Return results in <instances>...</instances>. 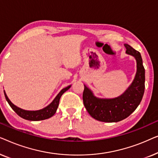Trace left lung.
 Segmentation results:
<instances>
[{"instance_id":"left-lung-1","label":"left lung","mask_w":158,"mask_h":158,"mask_svg":"<svg viewBox=\"0 0 158 158\" xmlns=\"http://www.w3.org/2000/svg\"><path fill=\"white\" fill-rule=\"evenodd\" d=\"M126 54L136 60L137 72L131 83L120 96L115 98H99L84 85L83 103L88 114L95 119L103 122H120L135 111L141 102L144 92L145 70L141 55L130 45L125 44Z\"/></svg>"}]
</instances>
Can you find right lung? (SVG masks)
I'll return each instance as SVG.
<instances>
[{"instance_id": "add662e5", "label": "right lung", "mask_w": 158, "mask_h": 158, "mask_svg": "<svg viewBox=\"0 0 158 158\" xmlns=\"http://www.w3.org/2000/svg\"><path fill=\"white\" fill-rule=\"evenodd\" d=\"M71 87V85L67 86L66 88H64L63 89L60 90L59 94H58L54 100L49 103L48 106H47L46 107L43 108L42 109L40 110H36V111H29V110H24L23 109H21L18 106H16V105H14L11 101H10V99L8 98V97L6 95L5 90H3L4 95H5L6 99L8 103V104L10 105V106L12 108V109L18 114L19 116H21V118H24V119L29 120V121H40V120H44L47 118H49L52 116L54 114L56 113L57 109L59 106L60 99L61 98L62 95L64 94V92L67 91L69 88Z\"/></svg>"}]
</instances>
